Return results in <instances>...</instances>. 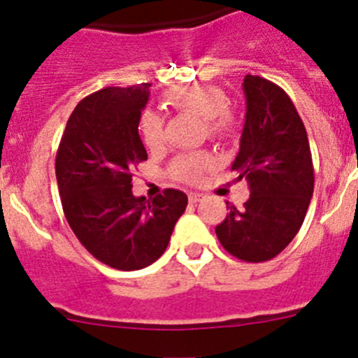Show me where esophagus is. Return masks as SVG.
Instances as JSON below:
<instances>
[{"label":"esophagus","instance_id":"1","mask_svg":"<svg viewBox=\"0 0 358 358\" xmlns=\"http://www.w3.org/2000/svg\"><path fill=\"white\" fill-rule=\"evenodd\" d=\"M202 197H204V196H202V194H199V192H190L189 194V201L192 202V204H197V202L202 201Z\"/></svg>","mask_w":358,"mask_h":358}]
</instances>
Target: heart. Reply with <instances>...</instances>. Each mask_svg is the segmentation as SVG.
<instances>
[{"instance_id": "heart-1", "label": "heart", "mask_w": 358, "mask_h": 358, "mask_svg": "<svg viewBox=\"0 0 358 358\" xmlns=\"http://www.w3.org/2000/svg\"><path fill=\"white\" fill-rule=\"evenodd\" d=\"M164 102L171 109L192 112L204 119L206 129L211 138L225 142L232 140L239 131V122L234 112L227 109L229 99L222 88L204 83H190L169 88L164 93ZM140 136L149 149H159L164 142V122L154 110H143L138 121ZM211 159L204 152L182 154L173 161L171 171L178 180L187 183L199 182Z\"/></svg>"}]
</instances>
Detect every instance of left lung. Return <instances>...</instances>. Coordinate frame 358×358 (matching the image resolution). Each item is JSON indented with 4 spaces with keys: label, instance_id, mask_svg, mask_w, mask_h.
<instances>
[{
    "label": "left lung",
    "instance_id": "8db88e82",
    "mask_svg": "<svg viewBox=\"0 0 358 358\" xmlns=\"http://www.w3.org/2000/svg\"><path fill=\"white\" fill-rule=\"evenodd\" d=\"M246 122L232 169L251 196L243 209L227 202L215 229L232 256L249 263L272 259L294 239L313 194V162L305 124L280 86L248 74Z\"/></svg>",
    "mask_w": 358,
    "mask_h": 358
}]
</instances>
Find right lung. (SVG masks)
<instances>
[{
  "label": "right lung",
  "mask_w": 358,
  "mask_h": 358,
  "mask_svg": "<svg viewBox=\"0 0 358 358\" xmlns=\"http://www.w3.org/2000/svg\"><path fill=\"white\" fill-rule=\"evenodd\" d=\"M150 83L92 93L69 117L55 159L60 199L72 232L99 262L140 270L166 251L187 208L182 190L135 197L131 169L145 161L138 121Z\"/></svg>",
  "instance_id": "obj_1"
}]
</instances>
